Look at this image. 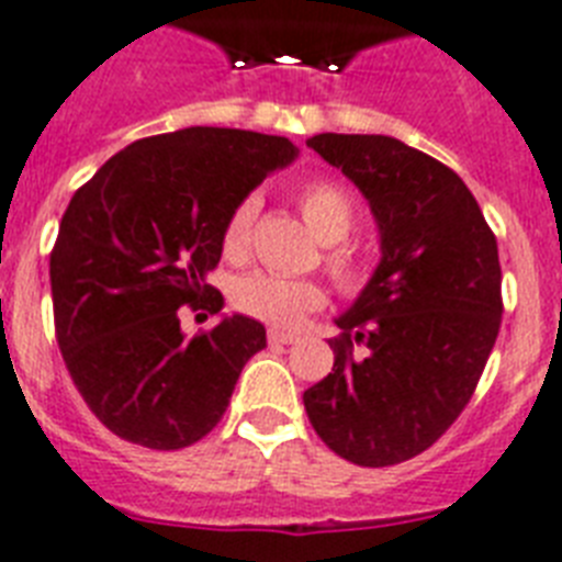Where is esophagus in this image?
I'll list each match as a JSON object with an SVG mask.
<instances>
[{"mask_svg":"<svg viewBox=\"0 0 562 562\" xmlns=\"http://www.w3.org/2000/svg\"><path fill=\"white\" fill-rule=\"evenodd\" d=\"M269 342L272 345H293V342H299V334H290V330H278V327H272V330H269Z\"/></svg>","mask_w":562,"mask_h":562,"instance_id":"1","label":"esophagus"}]
</instances>
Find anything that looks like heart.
Returning <instances> with one entry per match:
<instances>
[{"label":"heart","mask_w":562,"mask_h":562,"mask_svg":"<svg viewBox=\"0 0 562 562\" xmlns=\"http://www.w3.org/2000/svg\"><path fill=\"white\" fill-rule=\"evenodd\" d=\"M299 211H302L304 223L313 228V235L325 244L342 240L353 226V203L351 196L345 194L342 188L316 179L302 186L299 196ZM258 203L255 196H246L232 209V214L223 223L220 232V249L228 260H240L249 249V235H252V220ZM327 267L339 281V286L351 290L362 278V267L351 252H330L327 255ZM232 299L244 313L269 322L276 327H295L307 313L318 310L325 304V290L310 281V278H286L272 276V272H252V276L240 278L232 290Z\"/></svg>","instance_id":"b5f03b06"}]
</instances>
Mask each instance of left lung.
Instances as JSON below:
<instances>
[{
	"instance_id": "8db88e82",
	"label": "left lung",
	"mask_w": 562,
	"mask_h": 562,
	"mask_svg": "<svg viewBox=\"0 0 562 562\" xmlns=\"http://www.w3.org/2000/svg\"><path fill=\"white\" fill-rule=\"evenodd\" d=\"M307 147L368 200L380 263L336 316L334 368L304 392V408L345 461L401 464L450 429L491 357L502 325L496 237L459 173L401 138L318 133Z\"/></svg>"
}]
</instances>
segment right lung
I'll use <instances>...</instances> for the list:
<instances>
[{
	"mask_svg": "<svg viewBox=\"0 0 562 562\" xmlns=\"http://www.w3.org/2000/svg\"><path fill=\"white\" fill-rule=\"evenodd\" d=\"M295 156L284 136L186 127L138 138L75 191L52 252L54 327L71 380L110 432L182 450L217 426L267 330L235 313L188 339L179 307L223 310L209 284L223 223Z\"/></svg>",
	"mask_w": 562,
	"mask_h": 562,
	"instance_id": "obj_1",
	"label": "right lung"
}]
</instances>
